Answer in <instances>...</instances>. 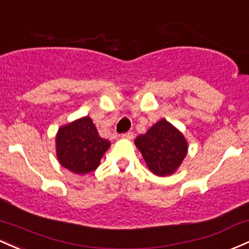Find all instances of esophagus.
Wrapping results in <instances>:
<instances>
[{"instance_id": "obj_1", "label": "esophagus", "mask_w": 249, "mask_h": 249, "mask_svg": "<svg viewBox=\"0 0 249 249\" xmlns=\"http://www.w3.org/2000/svg\"><path fill=\"white\" fill-rule=\"evenodd\" d=\"M122 137L124 139H132L133 138V133L132 132H125V133H123Z\"/></svg>"}]
</instances>
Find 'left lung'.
Segmentation results:
<instances>
[{"label": "left lung", "instance_id": "8db88e82", "mask_svg": "<svg viewBox=\"0 0 249 249\" xmlns=\"http://www.w3.org/2000/svg\"><path fill=\"white\" fill-rule=\"evenodd\" d=\"M147 168L156 176L175 174L188 154V142L183 133L166 119L158 120L135 139Z\"/></svg>", "mask_w": 249, "mask_h": 249}]
</instances>
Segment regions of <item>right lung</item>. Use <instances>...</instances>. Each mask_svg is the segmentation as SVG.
Segmentation results:
<instances>
[{
  "instance_id": "right-lung-1",
  "label": "right lung",
  "mask_w": 249,
  "mask_h": 249,
  "mask_svg": "<svg viewBox=\"0 0 249 249\" xmlns=\"http://www.w3.org/2000/svg\"><path fill=\"white\" fill-rule=\"evenodd\" d=\"M110 146V142L100 137L89 116L62 125L56 132V158L64 168L76 175L95 170Z\"/></svg>"
}]
</instances>
